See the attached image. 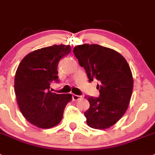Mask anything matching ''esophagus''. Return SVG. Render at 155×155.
<instances>
[{
  "label": "esophagus",
  "instance_id": "obj_1",
  "mask_svg": "<svg viewBox=\"0 0 155 155\" xmlns=\"http://www.w3.org/2000/svg\"><path fill=\"white\" fill-rule=\"evenodd\" d=\"M72 100L73 101H77V100H79V98L81 97L79 96V95H76V94H72Z\"/></svg>",
  "mask_w": 155,
  "mask_h": 155
}]
</instances>
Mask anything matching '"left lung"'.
I'll return each instance as SVG.
<instances>
[{
    "instance_id": "8db88e82",
    "label": "left lung",
    "mask_w": 155,
    "mask_h": 155,
    "mask_svg": "<svg viewBox=\"0 0 155 155\" xmlns=\"http://www.w3.org/2000/svg\"><path fill=\"white\" fill-rule=\"evenodd\" d=\"M73 53L89 82L97 79L100 83L97 86L99 97H87V125L99 130L109 128L122 118L130 104L134 88L130 66L120 54L98 44L78 45Z\"/></svg>"
}]
</instances>
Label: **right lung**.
<instances>
[{
    "mask_svg": "<svg viewBox=\"0 0 155 155\" xmlns=\"http://www.w3.org/2000/svg\"><path fill=\"white\" fill-rule=\"evenodd\" d=\"M71 51L69 45H54L28 54L16 70L15 93L21 114L34 126L49 129L61 122L64 107L72 100L70 94L50 91L58 82V65Z\"/></svg>",
    "mask_w": 155,
    "mask_h": 155,
    "instance_id": "right-lung-1",
    "label": "right lung"
}]
</instances>
